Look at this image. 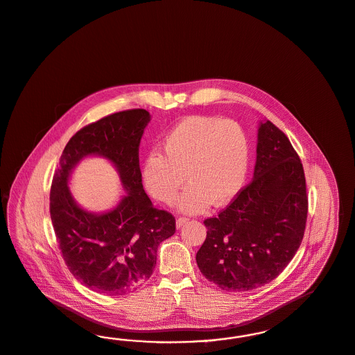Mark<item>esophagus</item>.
<instances>
[{
	"instance_id": "esophagus-1",
	"label": "esophagus",
	"mask_w": 355,
	"mask_h": 355,
	"mask_svg": "<svg viewBox=\"0 0 355 355\" xmlns=\"http://www.w3.org/2000/svg\"><path fill=\"white\" fill-rule=\"evenodd\" d=\"M189 220V218H186V216H181V218H178L177 219V222H175V226L177 228H181L184 226V223Z\"/></svg>"
}]
</instances>
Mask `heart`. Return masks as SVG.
Returning <instances> with one entry per match:
<instances>
[{"mask_svg":"<svg viewBox=\"0 0 355 355\" xmlns=\"http://www.w3.org/2000/svg\"><path fill=\"white\" fill-rule=\"evenodd\" d=\"M251 164V141L235 120L191 116L165 136L161 153L146 157L142 177L149 193L165 203L175 198L178 210L197 214L211 205L230 203L241 193ZM187 177H184V173Z\"/></svg>","mask_w":355,"mask_h":355,"instance_id":"b5f03b06","label":"heart"}]
</instances>
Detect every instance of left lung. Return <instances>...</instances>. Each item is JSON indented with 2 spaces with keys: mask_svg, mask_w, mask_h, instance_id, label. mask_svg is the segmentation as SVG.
<instances>
[{
  "mask_svg": "<svg viewBox=\"0 0 355 355\" xmlns=\"http://www.w3.org/2000/svg\"><path fill=\"white\" fill-rule=\"evenodd\" d=\"M308 216L296 150L270 120L257 130L254 180L215 218L197 252L198 268L223 291L247 292L276 279L296 255Z\"/></svg>",
  "mask_w": 355,
  "mask_h": 355,
  "instance_id": "left-lung-1",
  "label": "left lung"
}]
</instances>
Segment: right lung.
I'll use <instances>...</instances> for the list:
<instances>
[{"mask_svg":"<svg viewBox=\"0 0 355 355\" xmlns=\"http://www.w3.org/2000/svg\"><path fill=\"white\" fill-rule=\"evenodd\" d=\"M149 121L148 111L129 110L82 128L67 142L51 184L50 215L66 266L87 288L110 296L145 283L158 245L175 232L174 216L153 207L142 187L139 146ZM88 155L108 159L128 191L110 212H87L71 197V171Z\"/></svg>","mask_w":355,"mask_h":355,"instance_id":"right-lung-1","label":"right lung"}]
</instances>
